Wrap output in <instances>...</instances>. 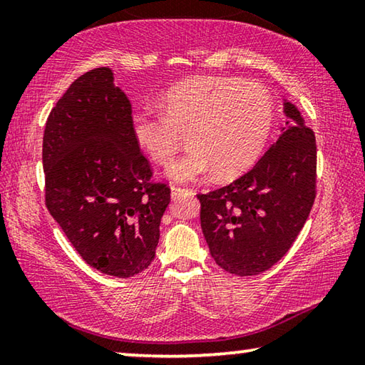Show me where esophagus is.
Masks as SVG:
<instances>
[{
    "instance_id": "esophagus-1",
    "label": "esophagus",
    "mask_w": 365,
    "mask_h": 365,
    "mask_svg": "<svg viewBox=\"0 0 365 365\" xmlns=\"http://www.w3.org/2000/svg\"><path fill=\"white\" fill-rule=\"evenodd\" d=\"M170 191H172V196H174V197L180 196V195H183V193H191V190H188V188H180V187H172Z\"/></svg>"
}]
</instances>
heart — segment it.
Returning <instances> with one entry per match:
<instances>
[{
  "label": "heart",
  "mask_w": 365,
  "mask_h": 365,
  "mask_svg": "<svg viewBox=\"0 0 365 365\" xmlns=\"http://www.w3.org/2000/svg\"><path fill=\"white\" fill-rule=\"evenodd\" d=\"M160 114L138 110L132 135L154 163L168 165L187 135L191 150L168 170L172 180L206 174L232 178L261 154L274 122V101L261 83L233 77L180 80L159 96Z\"/></svg>",
  "instance_id": "heart-1"
}]
</instances>
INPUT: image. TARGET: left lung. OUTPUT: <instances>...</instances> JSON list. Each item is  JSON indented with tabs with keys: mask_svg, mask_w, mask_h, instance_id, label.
<instances>
[{
	"mask_svg": "<svg viewBox=\"0 0 365 365\" xmlns=\"http://www.w3.org/2000/svg\"><path fill=\"white\" fill-rule=\"evenodd\" d=\"M283 114L285 127L255 168L197 195L211 256L240 277L261 274L287 255L316 200V135L293 103L283 101Z\"/></svg>",
	"mask_w": 365,
	"mask_h": 365,
	"instance_id": "left-lung-1",
	"label": "left lung"
}]
</instances>
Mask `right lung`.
Here are the masks:
<instances>
[{
  "label": "right lung",
  "instance_id": "obj_1",
  "mask_svg": "<svg viewBox=\"0 0 365 365\" xmlns=\"http://www.w3.org/2000/svg\"><path fill=\"white\" fill-rule=\"evenodd\" d=\"M43 169L48 211L86 264L119 279L148 269L170 188L151 180L109 67L80 76L51 109Z\"/></svg>",
  "mask_w": 365,
  "mask_h": 365
}]
</instances>
